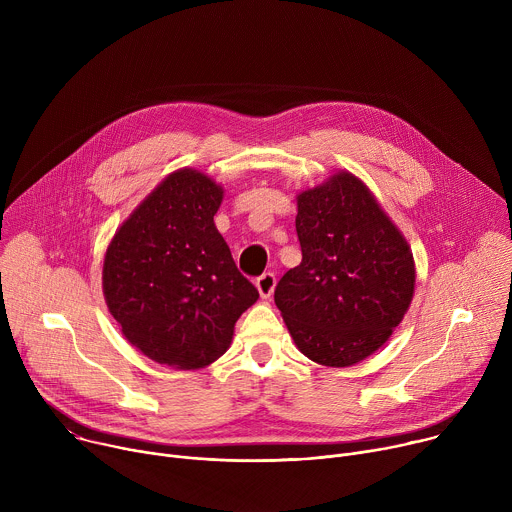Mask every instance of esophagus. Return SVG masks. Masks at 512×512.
<instances>
[{"label": "esophagus", "mask_w": 512, "mask_h": 512, "mask_svg": "<svg viewBox=\"0 0 512 512\" xmlns=\"http://www.w3.org/2000/svg\"><path fill=\"white\" fill-rule=\"evenodd\" d=\"M255 285H257V289H259V296L267 300V298H271V296H273V289H275V275L267 271V273H263L261 277H257Z\"/></svg>", "instance_id": "34e87169"}]
</instances>
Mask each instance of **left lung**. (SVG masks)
Listing matches in <instances>:
<instances>
[{
    "mask_svg": "<svg viewBox=\"0 0 512 512\" xmlns=\"http://www.w3.org/2000/svg\"><path fill=\"white\" fill-rule=\"evenodd\" d=\"M302 263L275 287V306L310 360L350 367L401 324L415 289L413 253L373 192L350 172L298 194Z\"/></svg>",
    "mask_w": 512,
    "mask_h": 512,
    "instance_id": "obj_1",
    "label": "left lung"
}]
</instances>
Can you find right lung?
<instances>
[{
	"instance_id": "obj_1",
	"label": "right lung",
	"mask_w": 512,
	"mask_h": 512,
	"mask_svg": "<svg viewBox=\"0 0 512 512\" xmlns=\"http://www.w3.org/2000/svg\"><path fill=\"white\" fill-rule=\"evenodd\" d=\"M223 186L182 168L129 214L103 261V294L131 346L172 369H204L231 346L259 291L214 227Z\"/></svg>"
}]
</instances>
